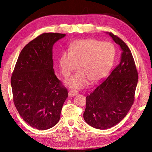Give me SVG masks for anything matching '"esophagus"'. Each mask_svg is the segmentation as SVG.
Returning a JSON list of instances; mask_svg holds the SVG:
<instances>
[{"label":"esophagus","instance_id":"1","mask_svg":"<svg viewBox=\"0 0 152 152\" xmlns=\"http://www.w3.org/2000/svg\"><path fill=\"white\" fill-rule=\"evenodd\" d=\"M77 94V91H70L68 93V95L69 96H74L75 95H76Z\"/></svg>","mask_w":152,"mask_h":152}]
</instances>
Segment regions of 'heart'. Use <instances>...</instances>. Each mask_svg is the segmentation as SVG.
Returning a JSON list of instances; mask_svg holds the SVG:
<instances>
[{
  "label": "heart",
  "mask_w": 152,
  "mask_h": 152,
  "mask_svg": "<svg viewBox=\"0 0 152 152\" xmlns=\"http://www.w3.org/2000/svg\"><path fill=\"white\" fill-rule=\"evenodd\" d=\"M115 56V48L110 42L93 39L74 42L69 52H63L59 59L64 77H69L77 67L79 71L66 81V86L77 90L85 87L89 81L93 84L101 80L109 72Z\"/></svg>",
  "instance_id": "obj_1"
}]
</instances>
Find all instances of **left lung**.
Instances as JSON below:
<instances>
[{"label":"left lung","instance_id":"8db88e82","mask_svg":"<svg viewBox=\"0 0 152 152\" xmlns=\"http://www.w3.org/2000/svg\"><path fill=\"white\" fill-rule=\"evenodd\" d=\"M106 33L120 46L119 64L106 79L86 98L83 118L89 125L105 130L120 123L133 104L138 72L127 45L113 33Z\"/></svg>","mask_w":152,"mask_h":152}]
</instances>
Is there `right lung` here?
<instances>
[{
    "mask_svg": "<svg viewBox=\"0 0 152 152\" xmlns=\"http://www.w3.org/2000/svg\"><path fill=\"white\" fill-rule=\"evenodd\" d=\"M65 36L48 32L33 39L21 50L11 77L15 108L22 119L37 130L57 124L68 96L54 74L53 59V45Z\"/></svg>",
    "mask_w": 152,
    "mask_h": 152,
    "instance_id": "right-lung-1",
    "label": "right lung"
}]
</instances>
